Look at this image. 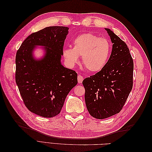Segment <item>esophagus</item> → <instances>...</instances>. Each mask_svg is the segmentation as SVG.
<instances>
[{
  "label": "esophagus",
  "instance_id": "1",
  "mask_svg": "<svg viewBox=\"0 0 152 152\" xmlns=\"http://www.w3.org/2000/svg\"><path fill=\"white\" fill-rule=\"evenodd\" d=\"M77 80H78V82H79V84H81L82 81H83V80H84V77L80 75H79L77 77Z\"/></svg>",
  "mask_w": 152,
  "mask_h": 152
}]
</instances>
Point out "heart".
I'll use <instances>...</instances> for the list:
<instances>
[{
    "instance_id": "1",
    "label": "heart",
    "mask_w": 152,
    "mask_h": 152,
    "mask_svg": "<svg viewBox=\"0 0 152 152\" xmlns=\"http://www.w3.org/2000/svg\"><path fill=\"white\" fill-rule=\"evenodd\" d=\"M112 51L110 40L105 37L87 33L77 36L73 40V48L63 50L65 61L69 67H73L81 56L82 65L91 72H97L107 63Z\"/></svg>"
}]
</instances>
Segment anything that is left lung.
I'll return each mask as SVG.
<instances>
[{"mask_svg":"<svg viewBox=\"0 0 152 152\" xmlns=\"http://www.w3.org/2000/svg\"><path fill=\"white\" fill-rule=\"evenodd\" d=\"M112 50L102 70L85 79V102L92 117L104 119L121 112L132 88L134 64L126 44L109 28Z\"/></svg>","mask_w":152,"mask_h":152,"instance_id":"1","label":"left lung"}]
</instances>
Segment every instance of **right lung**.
<instances>
[{"label": "right lung", "instance_id": "add662e5", "mask_svg": "<svg viewBox=\"0 0 152 152\" xmlns=\"http://www.w3.org/2000/svg\"><path fill=\"white\" fill-rule=\"evenodd\" d=\"M65 26H49L31 34L18 50L16 82L23 101L30 111L50 118L60 113L66 96L77 84V73L61 63ZM44 47L45 54L36 59L33 50Z\"/></svg>", "mask_w": 152, "mask_h": 152}]
</instances>
